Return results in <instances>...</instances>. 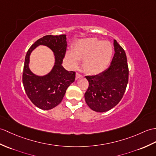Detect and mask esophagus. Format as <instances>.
<instances>
[{"instance_id": "esophagus-1", "label": "esophagus", "mask_w": 156, "mask_h": 156, "mask_svg": "<svg viewBox=\"0 0 156 156\" xmlns=\"http://www.w3.org/2000/svg\"><path fill=\"white\" fill-rule=\"evenodd\" d=\"M82 76L81 75V74H80L79 73H78V72H76V79H78L79 78H81Z\"/></svg>"}]
</instances>
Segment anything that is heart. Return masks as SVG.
I'll list each match as a JSON object with an SVG mask.
<instances>
[{
	"mask_svg": "<svg viewBox=\"0 0 156 156\" xmlns=\"http://www.w3.org/2000/svg\"><path fill=\"white\" fill-rule=\"evenodd\" d=\"M113 53L110 42H101L96 38H86L75 44L72 52L66 54L68 64L71 68L78 65V60H82V67L85 73L98 74L106 70Z\"/></svg>",
	"mask_w": 156,
	"mask_h": 156,
	"instance_id": "obj_1",
	"label": "heart"
}]
</instances>
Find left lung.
Masks as SVG:
<instances>
[{"label":"left lung","instance_id":"1","mask_svg":"<svg viewBox=\"0 0 156 156\" xmlns=\"http://www.w3.org/2000/svg\"><path fill=\"white\" fill-rule=\"evenodd\" d=\"M114 46L115 53L110 66L98 74L86 76L89 86L84 94L85 100L95 112H107L116 106L124 96L128 82L126 52L115 40Z\"/></svg>","mask_w":156,"mask_h":156}]
</instances>
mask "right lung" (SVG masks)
Masks as SVG:
<instances>
[{
	"label": "right lung",
	"instance_id": "1",
	"mask_svg": "<svg viewBox=\"0 0 156 156\" xmlns=\"http://www.w3.org/2000/svg\"><path fill=\"white\" fill-rule=\"evenodd\" d=\"M39 45L48 47L55 58L52 70L43 77L33 74L29 68L30 54ZM66 47V35H46L36 41L27 53L23 74V86L28 98L40 109L48 110L58 106L68 87L74 82L75 72L67 71L62 66Z\"/></svg>",
	"mask_w": 156,
	"mask_h": 156
}]
</instances>
